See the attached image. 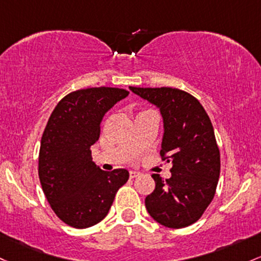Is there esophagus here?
I'll list each match as a JSON object with an SVG mask.
<instances>
[{"mask_svg": "<svg viewBox=\"0 0 261 261\" xmlns=\"http://www.w3.org/2000/svg\"><path fill=\"white\" fill-rule=\"evenodd\" d=\"M137 176H140V172H137V171H130V178H136Z\"/></svg>", "mask_w": 261, "mask_h": 261, "instance_id": "34e87169", "label": "esophagus"}]
</instances>
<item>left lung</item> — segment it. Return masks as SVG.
<instances>
[{
    "mask_svg": "<svg viewBox=\"0 0 261 261\" xmlns=\"http://www.w3.org/2000/svg\"><path fill=\"white\" fill-rule=\"evenodd\" d=\"M130 90L161 111L165 131L160 153L172 163L168 179L152 174L156 187L146 197V210L165 227H188L211 204L219 179L220 153L210 116L198 100L179 89Z\"/></svg>",
    "mask_w": 261,
    "mask_h": 261,
    "instance_id": "1",
    "label": "left lung"
}]
</instances>
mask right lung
<instances>
[{"label":"right lung","instance_id":"1","mask_svg":"<svg viewBox=\"0 0 261 261\" xmlns=\"http://www.w3.org/2000/svg\"><path fill=\"white\" fill-rule=\"evenodd\" d=\"M127 95L119 88L80 89L65 95L48 120L39 148V181L51 210L70 227L101 222L117 190L127 182V170L102 171L90 150L105 113Z\"/></svg>","mask_w":261,"mask_h":261}]
</instances>
